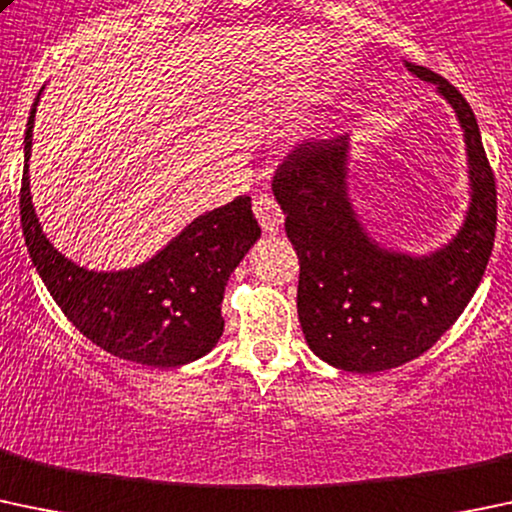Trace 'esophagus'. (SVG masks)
I'll return each instance as SVG.
<instances>
[{
  "instance_id": "34e87169",
  "label": "esophagus",
  "mask_w": 512,
  "mask_h": 512,
  "mask_svg": "<svg viewBox=\"0 0 512 512\" xmlns=\"http://www.w3.org/2000/svg\"><path fill=\"white\" fill-rule=\"evenodd\" d=\"M252 211H255L257 220H260L262 230L265 233H279L284 225V213L282 208L277 206V201H274L272 196H267V193H262V196L255 198V206H252Z\"/></svg>"
}]
</instances>
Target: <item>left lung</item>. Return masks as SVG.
Returning <instances> with one entry per match:
<instances>
[{"instance_id": "8db88e82", "label": "left lung", "mask_w": 512, "mask_h": 512, "mask_svg": "<svg viewBox=\"0 0 512 512\" xmlns=\"http://www.w3.org/2000/svg\"><path fill=\"white\" fill-rule=\"evenodd\" d=\"M405 68L437 88L464 132L469 208L451 240L412 255L370 235L351 198L348 134L299 144L272 184L299 255L306 346L348 373H380L429 351L471 301L496 238V181L471 105L429 68Z\"/></svg>"}]
</instances>
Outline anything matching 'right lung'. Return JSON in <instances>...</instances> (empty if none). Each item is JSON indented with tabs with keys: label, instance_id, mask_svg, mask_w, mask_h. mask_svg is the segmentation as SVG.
Wrapping results in <instances>:
<instances>
[{
	"label": "right lung",
	"instance_id": "right-lung-1",
	"mask_svg": "<svg viewBox=\"0 0 512 512\" xmlns=\"http://www.w3.org/2000/svg\"><path fill=\"white\" fill-rule=\"evenodd\" d=\"M43 88L24 132L21 228L36 272L53 301L102 351L152 368H176L211 353L223 336V304L230 274L262 230L252 198L238 196L198 215L147 262L125 270L80 267L43 233L31 203V139Z\"/></svg>",
	"mask_w": 512,
	"mask_h": 512
}]
</instances>
